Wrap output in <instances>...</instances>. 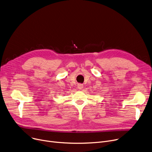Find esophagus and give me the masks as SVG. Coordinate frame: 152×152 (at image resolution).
Instances as JSON below:
<instances>
[{
  "instance_id": "1",
  "label": "esophagus",
  "mask_w": 152,
  "mask_h": 152,
  "mask_svg": "<svg viewBox=\"0 0 152 152\" xmlns=\"http://www.w3.org/2000/svg\"><path fill=\"white\" fill-rule=\"evenodd\" d=\"M77 87H78V89H82L83 88V84H78V86H77Z\"/></svg>"
}]
</instances>
